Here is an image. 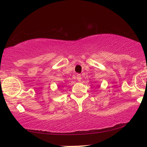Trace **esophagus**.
Masks as SVG:
<instances>
[{
  "mask_svg": "<svg viewBox=\"0 0 147 147\" xmlns=\"http://www.w3.org/2000/svg\"><path fill=\"white\" fill-rule=\"evenodd\" d=\"M76 78L78 80V81H80L82 80V76L80 74H76Z\"/></svg>",
  "mask_w": 147,
  "mask_h": 147,
  "instance_id": "obj_1",
  "label": "esophagus"
}]
</instances>
